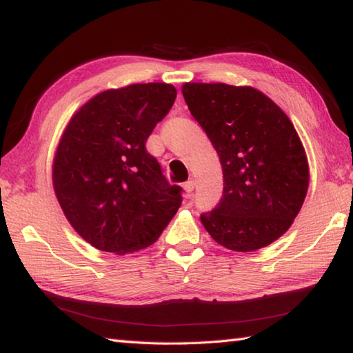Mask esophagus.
Returning a JSON list of instances; mask_svg holds the SVG:
<instances>
[{
    "label": "esophagus",
    "instance_id": "34e87169",
    "mask_svg": "<svg viewBox=\"0 0 353 353\" xmlns=\"http://www.w3.org/2000/svg\"><path fill=\"white\" fill-rule=\"evenodd\" d=\"M183 190H185V193H187V198H190L191 196V193H193V190H194V181H187L183 183Z\"/></svg>",
    "mask_w": 353,
    "mask_h": 353
}]
</instances>
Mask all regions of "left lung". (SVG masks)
I'll use <instances>...</instances> for the list:
<instances>
[{
  "label": "left lung",
  "mask_w": 353,
  "mask_h": 353,
  "mask_svg": "<svg viewBox=\"0 0 353 353\" xmlns=\"http://www.w3.org/2000/svg\"><path fill=\"white\" fill-rule=\"evenodd\" d=\"M191 115L223 166V198L201 221L214 241L252 252L290 229L305 201V149L286 113L254 87L187 82Z\"/></svg>",
  "instance_id": "left-lung-1"
}]
</instances>
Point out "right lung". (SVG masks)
<instances>
[{
	"mask_svg": "<svg viewBox=\"0 0 353 353\" xmlns=\"http://www.w3.org/2000/svg\"><path fill=\"white\" fill-rule=\"evenodd\" d=\"M171 83H132L87 101L65 128L52 162V187L68 223L104 252L145 249L182 204L146 151V140L174 104Z\"/></svg>",
	"mask_w": 353,
	"mask_h": 353,
	"instance_id": "obj_1",
	"label": "right lung"
}]
</instances>
